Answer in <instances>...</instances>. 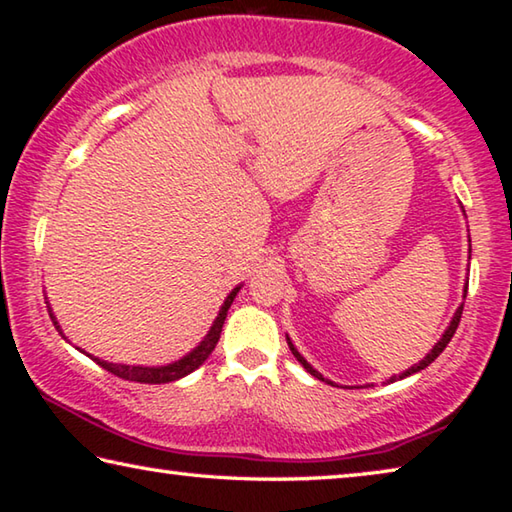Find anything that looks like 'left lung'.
<instances>
[{"instance_id":"8db88e82","label":"left lung","mask_w":512,"mask_h":512,"mask_svg":"<svg viewBox=\"0 0 512 512\" xmlns=\"http://www.w3.org/2000/svg\"><path fill=\"white\" fill-rule=\"evenodd\" d=\"M467 291V289H465ZM461 314H463V305L461 307H458L456 309V314H454V318H452V323H449V327L445 329V334H443V339H440L436 345H433V350L427 354V357H424L420 363H418V366H413V368H409V370H406V372H402V375L400 377H391V379H388V381H395V379H404V377H409V375H413V372H420V370H424V368H427L429 366V363H433V361H436L438 357H440V352H443L445 348H447V343L449 341H452V336L456 334V327H458V323H461ZM287 343H289V348H291V352H293V357H296L300 363H302V368H305L307 372H309V375H314V377H318V379H323V381H327L323 375H320V372L318 370H314V368H311L309 366V363L305 361V357H302V354L296 350V348H293V343L287 339ZM327 384H332V381H327Z\"/></svg>"}]
</instances>
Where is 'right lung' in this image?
Returning a JSON list of instances; mask_svg holds the SVG:
<instances>
[{
    "instance_id": "1",
    "label": "right lung",
    "mask_w": 512,
    "mask_h": 512,
    "mask_svg": "<svg viewBox=\"0 0 512 512\" xmlns=\"http://www.w3.org/2000/svg\"><path fill=\"white\" fill-rule=\"evenodd\" d=\"M237 291H239V287L232 289L230 296L225 298L219 316H216L210 334L205 336V341L198 345L196 350L189 352L187 357H183L176 363H169V366H162V368H142V366H121V363H108V361H101V359H94V361H97L103 370L112 372V375H117L121 379H128V381H137V384H169V381H176L180 377H185V375H189V372H194L198 366H203V361L210 357L212 350L216 348L223 323H225V316H228V309L232 305V300H235ZM49 316H51V320H54V325L60 332V327L56 323L54 314H51V309H49ZM60 334H63V332H60Z\"/></svg>"
}]
</instances>
